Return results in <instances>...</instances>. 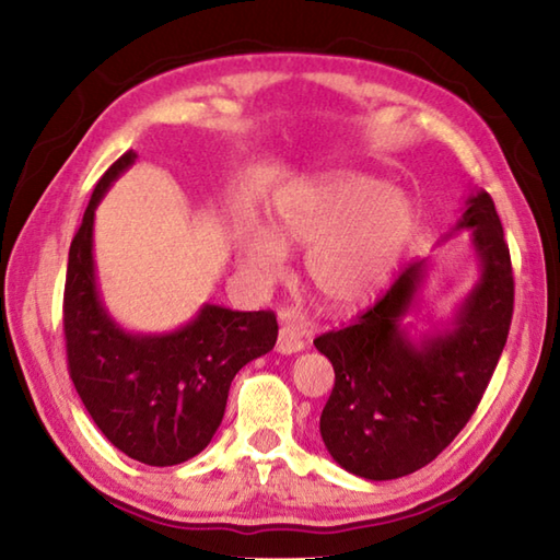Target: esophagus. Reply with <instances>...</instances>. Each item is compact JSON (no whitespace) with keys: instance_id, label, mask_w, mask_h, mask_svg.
<instances>
[{"instance_id":"obj_1","label":"esophagus","mask_w":560,"mask_h":560,"mask_svg":"<svg viewBox=\"0 0 560 560\" xmlns=\"http://www.w3.org/2000/svg\"><path fill=\"white\" fill-rule=\"evenodd\" d=\"M277 350L281 355H291V353H301L303 350V336L301 330L293 324H281L279 328V340H277Z\"/></svg>"}]
</instances>
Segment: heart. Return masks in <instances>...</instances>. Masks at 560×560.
<instances>
[{"instance_id": "1", "label": "heart", "mask_w": 560, "mask_h": 560, "mask_svg": "<svg viewBox=\"0 0 560 560\" xmlns=\"http://www.w3.org/2000/svg\"><path fill=\"white\" fill-rule=\"evenodd\" d=\"M415 232L410 197L375 175L340 170L281 192L269 210V230L242 224L236 249L264 279L279 277L287 249H308V287L324 306L346 311L385 289Z\"/></svg>"}]
</instances>
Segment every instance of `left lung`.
Returning a JSON list of instances; mask_svg holds the SVG:
<instances>
[{"instance_id": "obj_1", "label": "left lung", "mask_w": 560, "mask_h": 560, "mask_svg": "<svg viewBox=\"0 0 560 560\" xmlns=\"http://www.w3.org/2000/svg\"><path fill=\"white\" fill-rule=\"evenodd\" d=\"M462 230L469 232L477 279L447 318L415 336L405 324L430 273L422 259L353 326L314 340L336 373L320 438L355 477L385 481L430 464L469 422L494 375L514 314V277L485 189H471L444 240Z\"/></svg>"}]
</instances>
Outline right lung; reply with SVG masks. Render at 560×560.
<instances>
[{"label": "right lung", "instance_id": "add662e5", "mask_svg": "<svg viewBox=\"0 0 560 560\" xmlns=\"http://www.w3.org/2000/svg\"><path fill=\"white\" fill-rule=\"evenodd\" d=\"M128 150L93 187L69 249L63 334L75 393L113 447L150 467L200 454L222 424L234 375L267 355L279 326L271 311L202 303L167 334L122 328L103 303L93 259V220L110 185L136 163Z\"/></svg>", "mask_w": 560, "mask_h": 560}]
</instances>
